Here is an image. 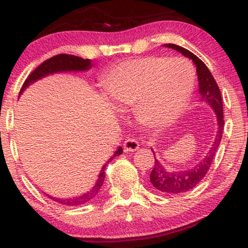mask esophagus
<instances>
[{"label":"esophagus","mask_w":248,"mask_h":248,"mask_svg":"<svg viewBox=\"0 0 248 248\" xmlns=\"http://www.w3.org/2000/svg\"><path fill=\"white\" fill-rule=\"evenodd\" d=\"M138 148H139V142L136 139L129 138V139L125 140L124 143V152H127V153L136 151Z\"/></svg>","instance_id":"34e87169"}]
</instances>
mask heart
<instances>
[{
  "mask_svg": "<svg viewBox=\"0 0 248 248\" xmlns=\"http://www.w3.org/2000/svg\"><path fill=\"white\" fill-rule=\"evenodd\" d=\"M195 72L183 58L143 56L121 62L104 80L105 96L118 111L133 108L141 124L156 128L174 123L186 107Z\"/></svg>",
  "mask_w": 248,
  "mask_h": 248,
  "instance_id": "b5f03b06",
  "label": "heart"
}]
</instances>
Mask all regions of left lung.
Here are the masks:
<instances>
[{"mask_svg":"<svg viewBox=\"0 0 248 248\" xmlns=\"http://www.w3.org/2000/svg\"><path fill=\"white\" fill-rule=\"evenodd\" d=\"M163 46L174 49L176 52L182 54L183 56L193 61L194 65L196 66V73H198L200 101L206 104L212 108V110L215 112L216 121H217V130H216V135L209 152L193 167L178 171L169 170L155 158V153L151 148L155 162L150 173V182L152 186L161 193L179 194L190 191L198 186L204 179L212 162H213L215 153L217 151L219 142H221L224 128L223 103L221 92H219V88L216 84L214 77L212 76L206 65L196 55L175 44H164Z\"/></svg>","mask_w":248,"mask_h":248,"instance_id":"8db88e82","label":"left lung"}]
</instances>
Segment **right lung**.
Masks as SVG:
<instances>
[{
	"label": "right lung",
	"mask_w": 248,
	"mask_h": 248,
	"mask_svg": "<svg viewBox=\"0 0 248 248\" xmlns=\"http://www.w3.org/2000/svg\"><path fill=\"white\" fill-rule=\"evenodd\" d=\"M93 67L92 61L90 60H84V58L75 56V55H68V54H60L56 55V56H53L49 60L45 61L44 62H42L38 67L34 70V72L27 77V79L24 81V84L22 86L21 92H19V95L24 92V90L29 87L30 85H32L33 82L37 81L42 78H44L46 76H49V75L53 74H57V73H70V72H87L90 68ZM123 153V148L118 147L115 153L110 156L108 159L107 163H109L113 158L120 155ZM107 163H105L103 168H101L100 173L98 175V179L96 181V183L93 184V186L90 188L89 191L85 192L78 196H74V198H68V199H60V198H55V196L48 195L47 196L53 200V201H56L58 203L64 204V205H69V206H75V205H81V204H85L89 202L90 200H93L95 196L98 194L100 187L103 186V183L105 181V169Z\"/></svg>",
	"instance_id": "obj_1"
}]
</instances>
